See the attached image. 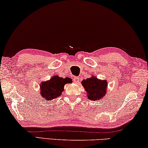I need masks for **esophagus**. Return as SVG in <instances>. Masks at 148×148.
I'll return each mask as SVG.
<instances>
[{
    "label": "esophagus",
    "mask_w": 148,
    "mask_h": 148,
    "mask_svg": "<svg viewBox=\"0 0 148 148\" xmlns=\"http://www.w3.org/2000/svg\"><path fill=\"white\" fill-rule=\"evenodd\" d=\"M73 81L74 82H76V83L79 82V77H74V78H73Z\"/></svg>",
    "instance_id": "34e87169"
}]
</instances>
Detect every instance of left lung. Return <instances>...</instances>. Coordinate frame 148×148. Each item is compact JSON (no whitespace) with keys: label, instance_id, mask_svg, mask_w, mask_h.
I'll list each match as a JSON object with an SVG mask.
<instances>
[{"label":"left lung","instance_id":"left-lung-1","mask_svg":"<svg viewBox=\"0 0 148 148\" xmlns=\"http://www.w3.org/2000/svg\"><path fill=\"white\" fill-rule=\"evenodd\" d=\"M82 84L88 93V99L90 100H99L107 93V82L99 80L93 76L91 78L84 79Z\"/></svg>","mask_w":148,"mask_h":148}]
</instances>
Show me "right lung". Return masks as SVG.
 Returning <instances> with one entry per match:
<instances>
[{
    "instance_id": "obj_1",
    "label": "right lung",
    "mask_w": 148,
    "mask_h": 148,
    "mask_svg": "<svg viewBox=\"0 0 148 148\" xmlns=\"http://www.w3.org/2000/svg\"><path fill=\"white\" fill-rule=\"evenodd\" d=\"M70 79L62 78L58 76H53L50 80L44 82L41 84V94L44 99L51 101L59 97L64 91V86L66 83H70Z\"/></svg>"
}]
</instances>
